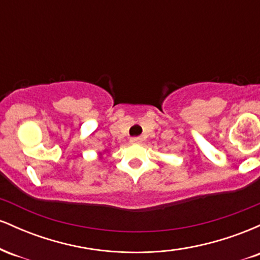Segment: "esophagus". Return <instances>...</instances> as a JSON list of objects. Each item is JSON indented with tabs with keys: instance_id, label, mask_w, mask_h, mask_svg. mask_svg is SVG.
I'll use <instances>...</instances> for the list:
<instances>
[{
	"instance_id": "34e87169",
	"label": "esophagus",
	"mask_w": 260,
	"mask_h": 260,
	"mask_svg": "<svg viewBox=\"0 0 260 260\" xmlns=\"http://www.w3.org/2000/svg\"><path fill=\"white\" fill-rule=\"evenodd\" d=\"M139 142H140L139 137H133V138H131V143H139Z\"/></svg>"
}]
</instances>
